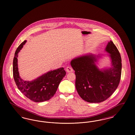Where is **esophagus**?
Segmentation results:
<instances>
[{
    "label": "esophagus",
    "mask_w": 135,
    "mask_h": 135,
    "mask_svg": "<svg viewBox=\"0 0 135 135\" xmlns=\"http://www.w3.org/2000/svg\"><path fill=\"white\" fill-rule=\"evenodd\" d=\"M66 71H67L68 73H70V72H72L73 70V69H72V68L71 67L68 66V67H67L66 68Z\"/></svg>",
    "instance_id": "esophagus-1"
}]
</instances>
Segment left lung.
<instances>
[{
    "label": "left lung",
    "mask_w": 135,
    "mask_h": 135,
    "mask_svg": "<svg viewBox=\"0 0 135 135\" xmlns=\"http://www.w3.org/2000/svg\"><path fill=\"white\" fill-rule=\"evenodd\" d=\"M109 53L111 67L100 69L96 64L101 55L86 54L73 59L71 65L76 75L77 93L84 101L100 103L107 99L116 90L122 74V59L115 45L110 41L105 48Z\"/></svg>",
    "instance_id": "8db88e82"
}]
</instances>
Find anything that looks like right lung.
Returning a JSON list of instances; mask_svg holds the SVG:
<instances>
[{
    "label": "right lung",
    "instance_id": "1",
    "mask_svg": "<svg viewBox=\"0 0 135 135\" xmlns=\"http://www.w3.org/2000/svg\"><path fill=\"white\" fill-rule=\"evenodd\" d=\"M24 41L17 48L13 60V76L18 89L25 96L35 102L50 100L55 94L59 85L66 75L63 67L51 70L32 81L23 80L19 75L18 67V53L25 44Z\"/></svg>",
    "mask_w": 135,
    "mask_h": 135
}]
</instances>
